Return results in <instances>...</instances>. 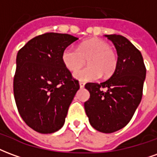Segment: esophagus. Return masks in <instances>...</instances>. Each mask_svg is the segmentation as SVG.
Instances as JSON below:
<instances>
[{"label":"esophagus","mask_w":157,"mask_h":157,"mask_svg":"<svg viewBox=\"0 0 157 157\" xmlns=\"http://www.w3.org/2000/svg\"><path fill=\"white\" fill-rule=\"evenodd\" d=\"M79 85H80V87H81V88H83V87H84V86H85V83L82 82H79Z\"/></svg>","instance_id":"obj_1"}]
</instances>
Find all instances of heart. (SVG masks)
<instances>
[{"label":"heart","mask_w":157,"mask_h":157,"mask_svg":"<svg viewBox=\"0 0 157 157\" xmlns=\"http://www.w3.org/2000/svg\"><path fill=\"white\" fill-rule=\"evenodd\" d=\"M62 62L71 71H75L89 60V66L74 73V77L82 82L97 81L103 75L109 77L115 72L118 56L110 45L102 39H92L82 42L78 48H65L61 55Z\"/></svg>","instance_id":"obj_1"}]
</instances>
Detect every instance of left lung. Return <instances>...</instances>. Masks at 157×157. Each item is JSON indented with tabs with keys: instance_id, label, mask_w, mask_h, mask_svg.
Returning <instances> with one entry per match:
<instances>
[{
	"instance_id": "1",
	"label": "left lung",
	"mask_w": 157,
	"mask_h": 157,
	"mask_svg": "<svg viewBox=\"0 0 157 157\" xmlns=\"http://www.w3.org/2000/svg\"><path fill=\"white\" fill-rule=\"evenodd\" d=\"M105 36L117 50V69L105 82L86 84L90 98L84 108L93 128L102 133H113L128 124L138 108L146 69L141 53L126 38L117 34Z\"/></svg>"
}]
</instances>
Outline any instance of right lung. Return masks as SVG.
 <instances>
[{
	"instance_id": "1",
	"label": "right lung",
	"mask_w": 157,
	"mask_h": 157,
	"mask_svg": "<svg viewBox=\"0 0 157 157\" xmlns=\"http://www.w3.org/2000/svg\"><path fill=\"white\" fill-rule=\"evenodd\" d=\"M77 38L46 33L29 40L17 53L13 92L26 124L41 134L58 131L80 88L62 62V52Z\"/></svg>"
}]
</instances>
